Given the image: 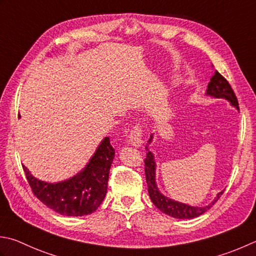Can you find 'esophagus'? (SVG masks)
Segmentation results:
<instances>
[{
    "label": "esophagus",
    "mask_w": 256,
    "mask_h": 256,
    "mask_svg": "<svg viewBox=\"0 0 256 256\" xmlns=\"http://www.w3.org/2000/svg\"><path fill=\"white\" fill-rule=\"evenodd\" d=\"M142 135H143V130H142V125L141 124H136L135 126L132 128L131 132H130L128 135V140H130V143L134 146L140 148L143 143V140H142Z\"/></svg>",
    "instance_id": "1"
}]
</instances>
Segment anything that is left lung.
I'll return each mask as SVG.
<instances>
[{
    "instance_id": "8db88e82",
    "label": "left lung",
    "mask_w": 256,
    "mask_h": 256,
    "mask_svg": "<svg viewBox=\"0 0 256 256\" xmlns=\"http://www.w3.org/2000/svg\"><path fill=\"white\" fill-rule=\"evenodd\" d=\"M206 94L211 95L214 98H226L228 101L231 102L233 106L238 110V98L235 95L233 88L228 80L225 78L223 75L220 74L218 71H215L214 75L211 78V81H210L208 85ZM152 138H150L148 143L151 142ZM148 150V148H146ZM145 163V178H146V183H148V195L151 198L153 204L156 206L158 210L165 214L170 215V216L175 218H198L200 215H202L208 211V208H211L213 205L218 202V200L221 198L224 191L220 192L216 198H215L214 201L206 205L204 208H198V206H190L188 204H183L176 201H173L171 198H168L166 196L158 191L156 186V183H155V168H156V164L154 162V156L151 152L146 153V158H144Z\"/></svg>"
}]
</instances>
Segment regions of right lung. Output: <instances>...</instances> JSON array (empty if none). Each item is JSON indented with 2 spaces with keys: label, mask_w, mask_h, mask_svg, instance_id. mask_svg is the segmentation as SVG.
I'll return each mask as SVG.
<instances>
[{
  "label": "right lung",
  "mask_w": 256,
  "mask_h": 256,
  "mask_svg": "<svg viewBox=\"0 0 256 256\" xmlns=\"http://www.w3.org/2000/svg\"><path fill=\"white\" fill-rule=\"evenodd\" d=\"M115 150L105 138L81 173L68 181L46 183L35 178L23 165L30 186L40 201L66 216H83L96 211L106 195L108 173Z\"/></svg>",
  "instance_id": "1"
}]
</instances>
